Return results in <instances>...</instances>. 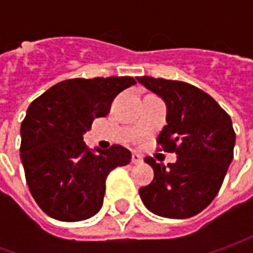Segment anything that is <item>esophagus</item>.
<instances>
[{
  "mask_svg": "<svg viewBox=\"0 0 253 253\" xmlns=\"http://www.w3.org/2000/svg\"><path fill=\"white\" fill-rule=\"evenodd\" d=\"M131 162H132V163H135V165H136V163H141L142 156H141V155H138V153H133V155H132Z\"/></svg>",
  "mask_w": 253,
  "mask_h": 253,
  "instance_id": "1",
  "label": "esophagus"
}]
</instances>
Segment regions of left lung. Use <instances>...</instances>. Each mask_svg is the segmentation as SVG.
<instances>
[{
    "instance_id": "left-lung-1",
    "label": "left lung",
    "mask_w": 253,
    "mask_h": 253,
    "mask_svg": "<svg viewBox=\"0 0 253 253\" xmlns=\"http://www.w3.org/2000/svg\"><path fill=\"white\" fill-rule=\"evenodd\" d=\"M168 107V125L158 136L159 151L176 152L168 168L148 156L155 176L139 189L142 203L165 218H189L217 196L234 158L235 132L229 115L211 95L184 82L136 77Z\"/></svg>"
}]
</instances>
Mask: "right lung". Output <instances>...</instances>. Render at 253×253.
<instances>
[{"label": "right lung", "instance_id": "obj_1", "mask_svg": "<svg viewBox=\"0 0 253 253\" xmlns=\"http://www.w3.org/2000/svg\"><path fill=\"white\" fill-rule=\"evenodd\" d=\"M135 83L129 76L70 79L29 105L21 125V159L29 191L49 217L74 222L100 211L107 176L132 155L121 145L92 151L83 135Z\"/></svg>", "mask_w": 253, "mask_h": 253}]
</instances>
